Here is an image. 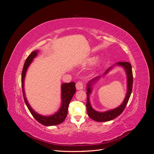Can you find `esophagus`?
<instances>
[{"instance_id": "1", "label": "esophagus", "mask_w": 154, "mask_h": 154, "mask_svg": "<svg viewBox=\"0 0 154 154\" xmlns=\"http://www.w3.org/2000/svg\"><path fill=\"white\" fill-rule=\"evenodd\" d=\"M76 89L77 90H81V89H82L83 87V83L82 82H77L76 84Z\"/></svg>"}]
</instances>
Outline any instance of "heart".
I'll return each instance as SVG.
<instances>
[{"label": "heart", "instance_id": "1", "mask_svg": "<svg viewBox=\"0 0 154 154\" xmlns=\"http://www.w3.org/2000/svg\"><path fill=\"white\" fill-rule=\"evenodd\" d=\"M95 59H96L95 57H92V58H89V59H88L87 61V63H88V64H91V63H93V62L94 61ZM100 63V61H97V63H96V66H98Z\"/></svg>", "mask_w": 154, "mask_h": 154}]
</instances>
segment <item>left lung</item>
I'll return each instance as SVG.
<instances>
[{
    "label": "left lung",
    "mask_w": 154,
    "mask_h": 154,
    "mask_svg": "<svg viewBox=\"0 0 154 154\" xmlns=\"http://www.w3.org/2000/svg\"><path fill=\"white\" fill-rule=\"evenodd\" d=\"M115 66H119L123 67L127 74V94H126L125 99L123 101V103L121 104L118 107L114 109L109 110L105 112H99L94 110L92 108L91 103H90V95L92 91V87L93 85L101 78L100 76H97L92 80H90L87 83V112L89 117L97 122H109V121L115 119L116 117H118L123 112L126 105H127L128 100L130 98V94H131L132 90V85H133V74L132 71V66L131 64L129 62H118L115 63L114 66L109 67L106 70V72L103 74V76L106 74L110 71Z\"/></svg>",
    "instance_id": "obj_1"
}]
</instances>
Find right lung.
<instances>
[{
	"instance_id": "obj_1",
	"label": "right lung",
	"mask_w": 154,
	"mask_h": 154,
	"mask_svg": "<svg viewBox=\"0 0 154 154\" xmlns=\"http://www.w3.org/2000/svg\"><path fill=\"white\" fill-rule=\"evenodd\" d=\"M38 50H35L31 52L29 55V57L27 58L26 62L23 67L22 72V88L23 92V96H24V101L26 106L28 108L29 112L32 116H33L37 122L43 125L44 126H53L57 125L62 123L64 122L65 119L67 117L68 112V106L70 103L72 96L76 92V87L75 83L70 82V83H62L61 85V100L62 103L59 110L55 112L54 114L51 116H43L39 114L31 108L28 101L27 100L26 97V94L24 91V80L26 77V74L27 70L29 67L30 64L33 61V59L37 56V53L38 52Z\"/></svg>"
}]
</instances>
